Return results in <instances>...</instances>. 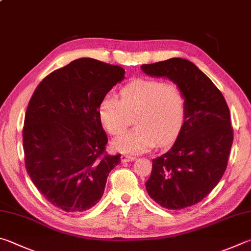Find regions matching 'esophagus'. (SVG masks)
<instances>
[{
    "label": "esophagus",
    "mask_w": 251,
    "mask_h": 251,
    "mask_svg": "<svg viewBox=\"0 0 251 251\" xmlns=\"http://www.w3.org/2000/svg\"><path fill=\"white\" fill-rule=\"evenodd\" d=\"M135 159L136 158L134 156H128V154H123L121 157L122 162H130V161H134Z\"/></svg>",
    "instance_id": "34e87169"
}]
</instances>
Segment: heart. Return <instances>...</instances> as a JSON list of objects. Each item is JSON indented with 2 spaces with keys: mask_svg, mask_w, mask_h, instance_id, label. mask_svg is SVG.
<instances>
[{
  "mask_svg": "<svg viewBox=\"0 0 251 251\" xmlns=\"http://www.w3.org/2000/svg\"><path fill=\"white\" fill-rule=\"evenodd\" d=\"M98 115L111 135L124 131L135 116L137 127L118 136L112 146L122 153L138 154L176 138L186 120V100L179 85L138 79L123 86L120 100L104 97Z\"/></svg>",
  "mask_w": 251,
  "mask_h": 251,
  "instance_id": "b5f03b06",
  "label": "heart"
}]
</instances>
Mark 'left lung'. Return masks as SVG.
<instances>
[{
    "instance_id": "1",
    "label": "left lung",
    "mask_w": 251,
    "mask_h": 251,
    "mask_svg": "<svg viewBox=\"0 0 251 251\" xmlns=\"http://www.w3.org/2000/svg\"><path fill=\"white\" fill-rule=\"evenodd\" d=\"M146 75L179 85L186 100V120L170 150L152 159L146 190L169 209L199 203L226 170L233 145L230 114L224 97L208 76L186 59L143 65Z\"/></svg>"
}]
</instances>
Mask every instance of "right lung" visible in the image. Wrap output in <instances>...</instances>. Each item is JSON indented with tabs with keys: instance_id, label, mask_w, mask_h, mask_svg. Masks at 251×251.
I'll return each instance as SVG.
<instances>
[{
	"instance_id": "obj_1",
	"label": "right lung",
	"mask_w": 251,
	"mask_h": 251,
	"mask_svg": "<svg viewBox=\"0 0 251 251\" xmlns=\"http://www.w3.org/2000/svg\"><path fill=\"white\" fill-rule=\"evenodd\" d=\"M125 78L120 66L80 58L36 88L26 110L25 166L36 188L65 212H83L104 193L121 154L105 153L107 136L98 115L101 100Z\"/></svg>"
}]
</instances>
